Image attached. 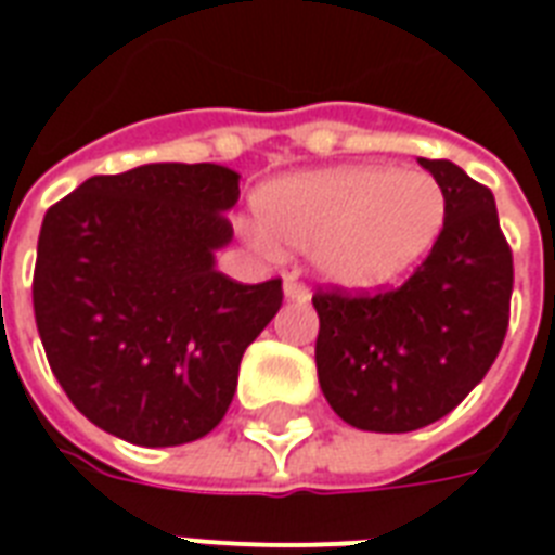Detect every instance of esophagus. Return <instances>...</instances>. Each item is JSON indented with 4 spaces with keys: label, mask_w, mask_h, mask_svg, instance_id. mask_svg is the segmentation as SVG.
I'll return each instance as SVG.
<instances>
[{
    "label": "esophagus",
    "mask_w": 555,
    "mask_h": 555,
    "mask_svg": "<svg viewBox=\"0 0 555 555\" xmlns=\"http://www.w3.org/2000/svg\"><path fill=\"white\" fill-rule=\"evenodd\" d=\"M285 296L291 299V302H308L311 299V294H308V287L299 282L296 276H287L285 279Z\"/></svg>",
    "instance_id": "34e87169"
}]
</instances>
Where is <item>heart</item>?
Returning <instances> with one entry per match:
<instances>
[{"label":"heart","mask_w":555,"mask_h":555,"mask_svg":"<svg viewBox=\"0 0 555 555\" xmlns=\"http://www.w3.org/2000/svg\"><path fill=\"white\" fill-rule=\"evenodd\" d=\"M259 247L311 249L325 282L387 285L416 264L446 223V192L425 171L337 165L282 177L256 194Z\"/></svg>","instance_id":"b5f03b06"}]
</instances>
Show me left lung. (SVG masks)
I'll return each instance as SVG.
<instances>
[{"mask_svg":"<svg viewBox=\"0 0 555 555\" xmlns=\"http://www.w3.org/2000/svg\"><path fill=\"white\" fill-rule=\"evenodd\" d=\"M446 192L428 259L396 291H317V375L346 425L408 434L483 380L509 325L513 249L494 197L448 159H418Z\"/></svg>","mask_w":555,"mask_h":555,"instance_id":"left-lung-1","label":"left lung"}]
</instances>
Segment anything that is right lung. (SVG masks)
<instances>
[{
	"mask_svg": "<svg viewBox=\"0 0 555 555\" xmlns=\"http://www.w3.org/2000/svg\"><path fill=\"white\" fill-rule=\"evenodd\" d=\"M241 177L151 163L80 183L46 211L34 320L54 378L92 425L145 448L206 437L247 349L282 306V279L215 270Z\"/></svg>",
	"mask_w": 555,
	"mask_h": 555,
	"instance_id": "obj_1",
	"label": "right lung"
}]
</instances>
